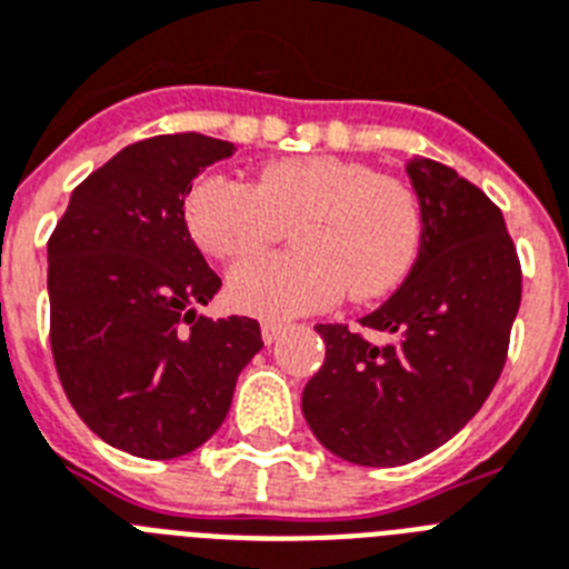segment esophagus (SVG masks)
Here are the masks:
<instances>
[{
    "label": "esophagus",
    "instance_id": "1",
    "mask_svg": "<svg viewBox=\"0 0 569 569\" xmlns=\"http://www.w3.org/2000/svg\"><path fill=\"white\" fill-rule=\"evenodd\" d=\"M286 325H280V321H266V325H262V341H266V345H274Z\"/></svg>",
    "mask_w": 569,
    "mask_h": 569
}]
</instances>
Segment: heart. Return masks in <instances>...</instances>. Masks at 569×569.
<instances>
[{
  "instance_id": "b5f03b06",
  "label": "heart",
  "mask_w": 569,
  "mask_h": 569,
  "mask_svg": "<svg viewBox=\"0 0 569 569\" xmlns=\"http://www.w3.org/2000/svg\"><path fill=\"white\" fill-rule=\"evenodd\" d=\"M189 233L219 260H244L295 228L289 257H260L228 280L230 303L257 318H295L341 292L371 300L395 289L418 257L423 216L403 180L341 157H292L257 183L204 174L187 198Z\"/></svg>"
}]
</instances>
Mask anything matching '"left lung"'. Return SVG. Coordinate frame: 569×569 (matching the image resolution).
Wrapping results in <instances>:
<instances>
[{"instance_id": "8db88e82", "label": "left lung", "mask_w": 569, "mask_h": 569, "mask_svg": "<svg viewBox=\"0 0 569 569\" xmlns=\"http://www.w3.org/2000/svg\"><path fill=\"white\" fill-rule=\"evenodd\" d=\"M423 216L412 271L359 325H318L327 357L300 409L312 436L345 461L395 468L450 441L482 409L509 353L520 262L500 207L450 166L406 163Z\"/></svg>"}]
</instances>
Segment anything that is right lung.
<instances>
[{
  "label": "right lung",
  "mask_w": 569,
  "mask_h": 569,
  "mask_svg": "<svg viewBox=\"0 0 569 569\" xmlns=\"http://www.w3.org/2000/svg\"><path fill=\"white\" fill-rule=\"evenodd\" d=\"M233 151L204 133L133 142L72 192L49 239L60 386L101 441L140 459L204 445L262 348L253 318L198 316L221 280L183 219L192 180Z\"/></svg>",
  "instance_id": "right-lung-1"
}]
</instances>
